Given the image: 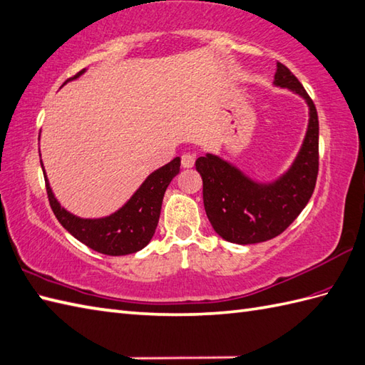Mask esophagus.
<instances>
[{
	"instance_id": "34e87169",
	"label": "esophagus",
	"mask_w": 365,
	"mask_h": 365,
	"mask_svg": "<svg viewBox=\"0 0 365 365\" xmlns=\"http://www.w3.org/2000/svg\"><path fill=\"white\" fill-rule=\"evenodd\" d=\"M181 164L184 168L193 167V164H195V156L190 155V153H184V155L181 156Z\"/></svg>"
}]
</instances>
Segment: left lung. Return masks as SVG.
Returning a JSON list of instances; mask_svg holds the SVG:
<instances>
[{
    "label": "left lung",
    "mask_w": 365,
    "mask_h": 365,
    "mask_svg": "<svg viewBox=\"0 0 365 365\" xmlns=\"http://www.w3.org/2000/svg\"><path fill=\"white\" fill-rule=\"evenodd\" d=\"M273 84L302 96L309 120L292 164L272 181H257L230 160L206 153L195 167L203 178V203L222 239L251 245L279 236L312 197L319 173V117L309 95L286 66L277 63Z\"/></svg>",
    "instance_id": "8db88e82"
}]
</instances>
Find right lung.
Returning a JSON list of instances; mask_svg holds the SVG:
<instances>
[{
	"mask_svg": "<svg viewBox=\"0 0 365 365\" xmlns=\"http://www.w3.org/2000/svg\"><path fill=\"white\" fill-rule=\"evenodd\" d=\"M84 73L86 68L67 79L62 86L84 75ZM40 164H42L46 182L48 200H50L56 218L63 228L73 237H76L84 245L101 255L125 256L140 251L150 244V240L155 236L164 193L173 178L180 173L181 158H175L168 164L150 173L147 180L140 184V187L133 193L123 206L117 209L115 212L98 218L78 217L61 206L46 178L43 162L40 160Z\"/></svg>",
	"mask_w": 365,
	"mask_h": 365,
	"instance_id": "right-lung-1",
	"label": "right lung"
}]
</instances>
